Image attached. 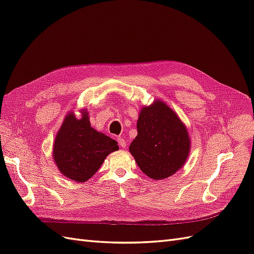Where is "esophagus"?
<instances>
[{
    "label": "esophagus",
    "mask_w": 254,
    "mask_h": 254,
    "mask_svg": "<svg viewBox=\"0 0 254 254\" xmlns=\"http://www.w3.org/2000/svg\"><path fill=\"white\" fill-rule=\"evenodd\" d=\"M118 142H119V145H120L121 148H125V147H126L127 144H126V141H125L124 137L119 136V137H118Z\"/></svg>",
    "instance_id": "obj_1"
}]
</instances>
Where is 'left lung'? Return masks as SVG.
I'll return each instance as SVG.
<instances>
[{"mask_svg":"<svg viewBox=\"0 0 254 254\" xmlns=\"http://www.w3.org/2000/svg\"><path fill=\"white\" fill-rule=\"evenodd\" d=\"M136 128L129 151L145 175L161 180L180 170L189 156L190 137L170 107L160 101L143 107Z\"/></svg>","mask_w":254,"mask_h":254,"instance_id":"1","label":"left lung"}]
</instances>
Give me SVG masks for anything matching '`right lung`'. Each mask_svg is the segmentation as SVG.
Wrapping results in <instances>:
<instances>
[{
  "instance_id": "1",
  "label": "right lung",
  "mask_w": 254,
  "mask_h": 254,
  "mask_svg": "<svg viewBox=\"0 0 254 254\" xmlns=\"http://www.w3.org/2000/svg\"><path fill=\"white\" fill-rule=\"evenodd\" d=\"M118 149L117 141L91 127L84 111L80 120L67 114L55 139L53 155L61 174L76 182H86L106 157Z\"/></svg>"
}]
</instances>
